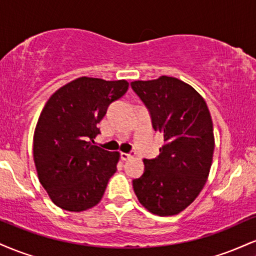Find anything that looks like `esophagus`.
<instances>
[{
  "instance_id": "1",
  "label": "esophagus",
  "mask_w": 256,
  "mask_h": 256,
  "mask_svg": "<svg viewBox=\"0 0 256 256\" xmlns=\"http://www.w3.org/2000/svg\"><path fill=\"white\" fill-rule=\"evenodd\" d=\"M130 158H131V154H126V152H122V154H120V158H122V161L128 160Z\"/></svg>"
}]
</instances>
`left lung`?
<instances>
[{
    "instance_id": "obj_1",
    "label": "left lung",
    "mask_w": 256,
    "mask_h": 256,
    "mask_svg": "<svg viewBox=\"0 0 256 256\" xmlns=\"http://www.w3.org/2000/svg\"><path fill=\"white\" fill-rule=\"evenodd\" d=\"M132 90L150 114L165 144L144 158V173L134 179L138 201L156 216H174L198 196L207 182L214 152L213 122L204 98L177 78L136 80Z\"/></svg>"
}]
</instances>
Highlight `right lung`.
<instances>
[{
    "instance_id": "obj_1",
    "label": "right lung",
    "mask_w": 256,
    "mask_h": 256,
    "mask_svg": "<svg viewBox=\"0 0 256 256\" xmlns=\"http://www.w3.org/2000/svg\"><path fill=\"white\" fill-rule=\"evenodd\" d=\"M128 88L126 80L80 77L55 91L44 106L34 130V160L40 184L58 207L82 212L101 201L119 152L94 146V140L110 104Z\"/></svg>"
}]
</instances>
